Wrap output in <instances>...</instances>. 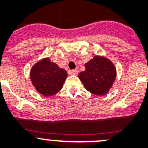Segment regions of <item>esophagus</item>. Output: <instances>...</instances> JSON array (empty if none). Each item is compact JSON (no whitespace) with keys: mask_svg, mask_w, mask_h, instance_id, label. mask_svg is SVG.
<instances>
[{"mask_svg":"<svg viewBox=\"0 0 148 148\" xmlns=\"http://www.w3.org/2000/svg\"><path fill=\"white\" fill-rule=\"evenodd\" d=\"M70 73L71 75H78V70H72L70 71Z\"/></svg>","mask_w":148,"mask_h":148,"instance_id":"1","label":"esophagus"}]
</instances>
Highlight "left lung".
Instances as JSON below:
<instances>
[{
	"label": "left lung",
	"mask_w": 148,
	"mask_h": 148,
	"mask_svg": "<svg viewBox=\"0 0 148 148\" xmlns=\"http://www.w3.org/2000/svg\"><path fill=\"white\" fill-rule=\"evenodd\" d=\"M84 66L85 70L78 74V78L86 90L97 95L108 93L116 77L113 63L105 57L95 56Z\"/></svg>",
	"instance_id": "left-lung-1"
}]
</instances>
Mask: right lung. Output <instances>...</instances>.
<instances>
[{
    "label": "right lung",
    "mask_w": 148,
    "mask_h": 148,
    "mask_svg": "<svg viewBox=\"0 0 148 148\" xmlns=\"http://www.w3.org/2000/svg\"><path fill=\"white\" fill-rule=\"evenodd\" d=\"M67 77L66 71L49 58L40 60L30 71V79L36 90L44 96H50L58 92Z\"/></svg>",
    "instance_id": "1"
}]
</instances>
